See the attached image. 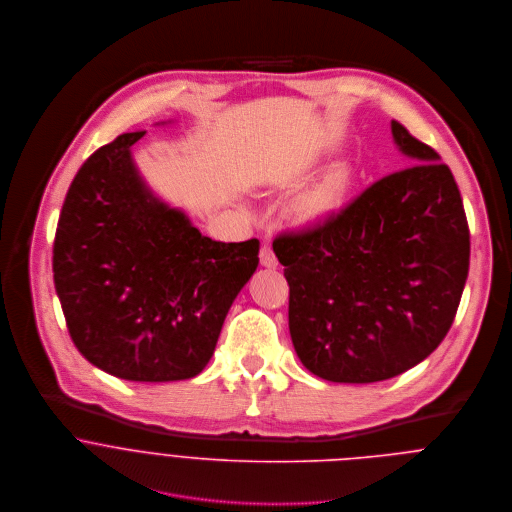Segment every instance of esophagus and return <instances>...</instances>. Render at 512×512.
I'll list each match as a JSON object with an SVG mask.
<instances>
[{
  "label": "esophagus",
  "mask_w": 512,
  "mask_h": 512,
  "mask_svg": "<svg viewBox=\"0 0 512 512\" xmlns=\"http://www.w3.org/2000/svg\"><path fill=\"white\" fill-rule=\"evenodd\" d=\"M260 264L266 266V268H276L278 266V258H276V254H274L270 244L262 246V250H260Z\"/></svg>",
  "instance_id": "esophagus-1"
}]
</instances>
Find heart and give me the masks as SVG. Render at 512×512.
I'll return each instance as SVG.
<instances>
[{
    "label": "heart",
    "instance_id": "b5f03b06",
    "mask_svg": "<svg viewBox=\"0 0 512 512\" xmlns=\"http://www.w3.org/2000/svg\"><path fill=\"white\" fill-rule=\"evenodd\" d=\"M351 188V172L338 167L322 176L298 202V212L306 220H324L343 206Z\"/></svg>",
    "mask_w": 512,
    "mask_h": 512
}]
</instances>
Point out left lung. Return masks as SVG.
<instances>
[{
    "label": "left lung",
    "instance_id": "left-lung-1",
    "mask_svg": "<svg viewBox=\"0 0 512 512\" xmlns=\"http://www.w3.org/2000/svg\"><path fill=\"white\" fill-rule=\"evenodd\" d=\"M413 163L365 188L322 224L286 232L274 252L290 286V336L314 375L391 379L447 336L469 274V224L453 172L401 123Z\"/></svg>",
    "mask_w": 512,
    "mask_h": 512
}]
</instances>
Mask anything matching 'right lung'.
<instances>
[{"label": "right lung", "mask_w": 512, "mask_h": 512, "mask_svg": "<svg viewBox=\"0 0 512 512\" xmlns=\"http://www.w3.org/2000/svg\"><path fill=\"white\" fill-rule=\"evenodd\" d=\"M119 135L75 174L57 222L53 282L69 336L95 367L141 383L190 379L258 266L260 242H216L163 202Z\"/></svg>", "instance_id": "add662e5"}]
</instances>
